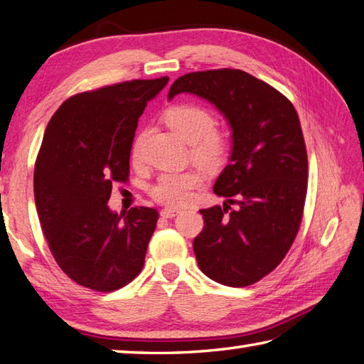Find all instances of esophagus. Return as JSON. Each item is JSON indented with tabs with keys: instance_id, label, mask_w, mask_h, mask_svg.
<instances>
[{
	"instance_id": "esophagus-1",
	"label": "esophagus",
	"mask_w": 364,
	"mask_h": 364,
	"mask_svg": "<svg viewBox=\"0 0 364 364\" xmlns=\"http://www.w3.org/2000/svg\"><path fill=\"white\" fill-rule=\"evenodd\" d=\"M179 214H181V209H176V208H164L160 212V215L163 218H174L176 215H179Z\"/></svg>"
}]
</instances>
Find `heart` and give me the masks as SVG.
<instances>
[{"label": "heart", "mask_w": 364, "mask_h": 364, "mask_svg": "<svg viewBox=\"0 0 364 364\" xmlns=\"http://www.w3.org/2000/svg\"><path fill=\"white\" fill-rule=\"evenodd\" d=\"M164 122L185 142L191 144V155L205 166H217L225 161L228 154V139L215 129V119L208 109L193 102H179L164 112ZM141 138L133 144L132 159L139 160ZM204 176L198 169L168 171L150 187L154 200L169 205L187 203L193 190L201 185Z\"/></svg>", "instance_id": "b5f03b06"}]
</instances>
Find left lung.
Returning a JSON list of instances; mask_svg holds the SVG:
<instances>
[{"instance_id": "obj_1", "label": "left lung", "mask_w": 364, "mask_h": 364, "mask_svg": "<svg viewBox=\"0 0 364 364\" xmlns=\"http://www.w3.org/2000/svg\"><path fill=\"white\" fill-rule=\"evenodd\" d=\"M191 93L214 105L231 128L230 164L214 193L237 203L201 209L193 250L200 269L228 287H247L276 269L298 235L307 191V152L291 102L241 70L181 75L168 98Z\"/></svg>"}]
</instances>
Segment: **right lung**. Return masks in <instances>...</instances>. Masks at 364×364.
<instances>
[{
  "label": "right lung",
  "mask_w": 364,
  "mask_h": 364,
  "mask_svg": "<svg viewBox=\"0 0 364 364\" xmlns=\"http://www.w3.org/2000/svg\"><path fill=\"white\" fill-rule=\"evenodd\" d=\"M169 77L128 80L68 98L52 115L34 164V201L49 249L68 277L95 291L132 282L159 212L109 209L127 182L138 120Z\"/></svg>",
  "instance_id": "right-lung-1"
}]
</instances>
